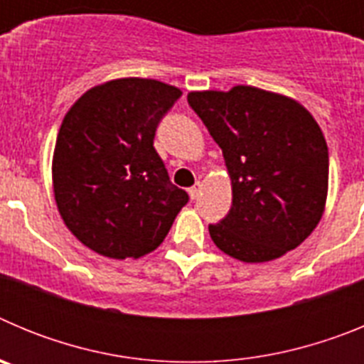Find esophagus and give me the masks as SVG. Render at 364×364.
Masks as SVG:
<instances>
[{"instance_id":"esophagus-1","label":"esophagus","mask_w":364,"mask_h":364,"mask_svg":"<svg viewBox=\"0 0 364 364\" xmlns=\"http://www.w3.org/2000/svg\"><path fill=\"white\" fill-rule=\"evenodd\" d=\"M200 191H202V182H200V180H197V184L193 186V188H189V197L195 200V198H198Z\"/></svg>"}]
</instances>
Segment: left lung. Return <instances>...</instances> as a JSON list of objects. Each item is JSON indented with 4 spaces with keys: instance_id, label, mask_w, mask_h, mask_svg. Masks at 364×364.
<instances>
[{
    "instance_id": "left-lung-1",
    "label": "left lung",
    "mask_w": 364,
    "mask_h": 364,
    "mask_svg": "<svg viewBox=\"0 0 364 364\" xmlns=\"http://www.w3.org/2000/svg\"><path fill=\"white\" fill-rule=\"evenodd\" d=\"M188 104L222 149L231 210L210 235L242 262L290 252L315 230L328 195L323 131L299 102L257 87L195 91Z\"/></svg>"
}]
</instances>
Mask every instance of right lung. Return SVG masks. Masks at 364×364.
Here are the masks:
<instances>
[{
    "label": "right lung",
    "mask_w": 364,
    "mask_h": 364,
    "mask_svg": "<svg viewBox=\"0 0 364 364\" xmlns=\"http://www.w3.org/2000/svg\"><path fill=\"white\" fill-rule=\"evenodd\" d=\"M180 96L156 80H111L80 96L63 118L53 156L54 198L70 233L92 252L147 255L188 204L153 146Z\"/></svg>",
    "instance_id": "1"
}]
</instances>
